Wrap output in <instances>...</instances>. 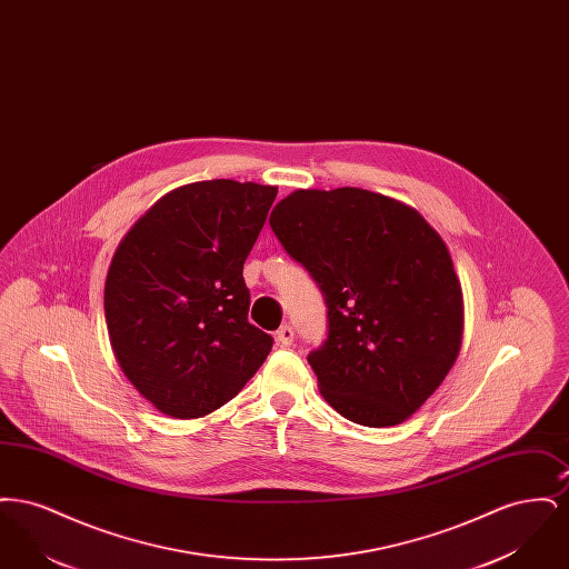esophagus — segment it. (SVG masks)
Listing matches in <instances>:
<instances>
[{"instance_id":"34e87169","label":"esophagus","mask_w":569,"mask_h":569,"mask_svg":"<svg viewBox=\"0 0 569 569\" xmlns=\"http://www.w3.org/2000/svg\"><path fill=\"white\" fill-rule=\"evenodd\" d=\"M277 346H281V348H288V346H292V341H295V328L292 326H281L279 330H277Z\"/></svg>"}]
</instances>
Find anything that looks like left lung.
I'll return each mask as SVG.
<instances>
[{"mask_svg": "<svg viewBox=\"0 0 569 569\" xmlns=\"http://www.w3.org/2000/svg\"><path fill=\"white\" fill-rule=\"evenodd\" d=\"M269 223L325 295L328 339L307 360L326 403L362 427L406 422L462 343L443 239L413 207L360 188L292 191Z\"/></svg>", "mask_w": 569, "mask_h": 569, "instance_id": "8db88e82", "label": "left lung"}]
</instances>
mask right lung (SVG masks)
I'll use <instances>...</instances> for the list:
<instances>
[{
	"label": "right lung",
	"instance_id": "obj_1",
	"mask_svg": "<svg viewBox=\"0 0 569 569\" xmlns=\"http://www.w3.org/2000/svg\"><path fill=\"white\" fill-rule=\"evenodd\" d=\"M274 196V186L232 179L181 186L112 256L110 348L138 395L170 418L226 406L271 352V335L247 322L243 264Z\"/></svg>",
	"mask_w": 569,
	"mask_h": 569
}]
</instances>
